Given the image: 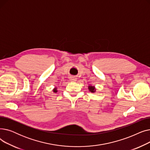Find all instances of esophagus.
Here are the masks:
<instances>
[{
    "label": "esophagus",
    "instance_id": "1",
    "mask_svg": "<svg viewBox=\"0 0 150 150\" xmlns=\"http://www.w3.org/2000/svg\"><path fill=\"white\" fill-rule=\"evenodd\" d=\"M70 78V80L72 81H75L76 80V78H75L74 76H71Z\"/></svg>",
    "mask_w": 150,
    "mask_h": 150
}]
</instances>
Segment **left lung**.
<instances>
[{
	"mask_svg": "<svg viewBox=\"0 0 150 150\" xmlns=\"http://www.w3.org/2000/svg\"><path fill=\"white\" fill-rule=\"evenodd\" d=\"M89 89L91 92H95V88H94L93 86H89Z\"/></svg>",
	"mask_w": 150,
	"mask_h": 150,
	"instance_id": "1",
	"label": "left lung"
}]
</instances>
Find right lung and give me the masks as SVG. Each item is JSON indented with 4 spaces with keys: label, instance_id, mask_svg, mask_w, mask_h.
I'll return each mask as SVG.
<instances>
[{
    "label": "right lung",
    "instance_id": "right-lung-1",
    "mask_svg": "<svg viewBox=\"0 0 150 150\" xmlns=\"http://www.w3.org/2000/svg\"><path fill=\"white\" fill-rule=\"evenodd\" d=\"M53 92H57V90H56V89H54Z\"/></svg>",
    "mask_w": 150,
    "mask_h": 150
}]
</instances>
